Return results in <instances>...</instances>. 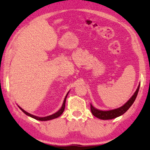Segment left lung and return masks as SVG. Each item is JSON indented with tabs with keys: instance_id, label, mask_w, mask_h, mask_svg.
Returning <instances> with one entry per match:
<instances>
[{
	"instance_id": "1",
	"label": "left lung",
	"mask_w": 150,
	"mask_h": 150,
	"mask_svg": "<svg viewBox=\"0 0 150 150\" xmlns=\"http://www.w3.org/2000/svg\"><path fill=\"white\" fill-rule=\"evenodd\" d=\"M139 88V85L138 86V88H137L135 93L134 94V95L130 98V99L127 102L125 105H124L121 107L115 109V110H108V111H103L98 110V109L95 108V107L91 105V110L93 115L95 116V117L102 119V120H110V119L115 118L118 116H120L122 115L124 113H125L128 110L129 108L132 105L134 101L136 100V98L137 95H138V91Z\"/></svg>"
}]
</instances>
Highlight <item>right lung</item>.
Instances as JSON below:
<instances>
[{
  "label": "right lung",
  "mask_w": 150,
  "mask_h": 150,
  "mask_svg": "<svg viewBox=\"0 0 150 150\" xmlns=\"http://www.w3.org/2000/svg\"><path fill=\"white\" fill-rule=\"evenodd\" d=\"M68 93H69V92L67 93V95L65 96V99H64V101H63V105L62 106V108H61L59 110H58L57 112H55V114H54V115H52L50 116H45V117H38V116H34V115H31V114H30L28 112H27L26 111L24 110L23 109L21 108L19 106V108L21 109V110L24 113L26 114V115L30 116V117H32L33 118L35 119V120H41V121H45V120H52V119H54V118H56L57 117H59V116H61L62 115V113L63 112V111H64V109H65V101H66V98H67V95Z\"/></svg>",
  "instance_id": "right-lung-1"
}]
</instances>
